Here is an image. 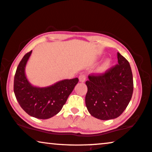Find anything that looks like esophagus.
Returning <instances> with one entry per match:
<instances>
[{
	"mask_svg": "<svg viewBox=\"0 0 152 152\" xmlns=\"http://www.w3.org/2000/svg\"><path fill=\"white\" fill-rule=\"evenodd\" d=\"M78 79H79L80 82H85V80L86 79V76L85 74H80L78 77Z\"/></svg>",
	"mask_w": 152,
	"mask_h": 152,
	"instance_id": "obj_1",
	"label": "esophagus"
}]
</instances>
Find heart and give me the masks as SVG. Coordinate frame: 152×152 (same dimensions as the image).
<instances>
[{
	"instance_id": "b5f03b06",
	"label": "heart",
	"mask_w": 152,
	"mask_h": 152,
	"mask_svg": "<svg viewBox=\"0 0 152 152\" xmlns=\"http://www.w3.org/2000/svg\"><path fill=\"white\" fill-rule=\"evenodd\" d=\"M111 65V62L109 59H107L106 60L104 61V62L100 65L99 68V71L102 73H104L108 71L110 69Z\"/></svg>"
}]
</instances>
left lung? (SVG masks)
Segmentation results:
<instances>
[{
	"label": "left lung",
	"instance_id": "1",
	"mask_svg": "<svg viewBox=\"0 0 152 152\" xmlns=\"http://www.w3.org/2000/svg\"><path fill=\"white\" fill-rule=\"evenodd\" d=\"M118 64L103 74L89 75L86 82V104L92 116L100 120L118 117L129 104L133 78L128 60L117 53Z\"/></svg>",
	"mask_w": 152,
	"mask_h": 152
}]
</instances>
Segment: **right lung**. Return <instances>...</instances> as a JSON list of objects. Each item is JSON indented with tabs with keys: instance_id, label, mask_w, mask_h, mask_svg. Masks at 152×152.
Instances as JSON below:
<instances>
[{
	"instance_id": "1",
	"label": "right lung",
	"mask_w": 152,
	"mask_h": 152,
	"mask_svg": "<svg viewBox=\"0 0 152 152\" xmlns=\"http://www.w3.org/2000/svg\"><path fill=\"white\" fill-rule=\"evenodd\" d=\"M32 50L23 57L14 78V93L21 107L31 116L48 119L58 114L78 82V78L64 79L48 87L32 86L25 74V67Z\"/></svg>"
}]
</instances>
